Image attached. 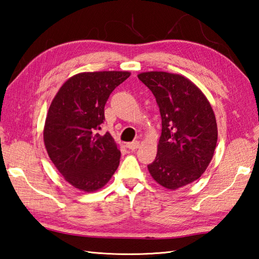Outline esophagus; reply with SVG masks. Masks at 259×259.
Here are the masks:
<instances>
[{
	"mask_svg": "<svg viewBox=\"0 0 259 259\" xmlns=\"http://www.w3.org/2000/svg\"><path fill=\"white\" fill-rule=\"evenodd\" d=\"M139 141H134V142H129V144H126V148H129L130 150H136L139 148Z\"/></svg>",
	"mask_w": 259,
	"mask_h": 259,
	"instance_id": "1",
	"label": "esophagus"
}]
</instances>
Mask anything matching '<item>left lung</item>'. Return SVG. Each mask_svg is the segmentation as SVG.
<instances>
[{
  "instance_id": "obj_1",
  "label": "left lung",
  "mask_w": 259,
  "mask_h": 259,
  "mask_svg": "<svg viewBox=\"0 0 259 259\" xmlns=\"http://www.w3.org/2000/svg\"><path fill=\"white\" fill-rule=\"evenodd\" d=\"M138 78L155 96L162 124L157 157L148 169L159 185L178 189L199 178L211 161L218 137L214 113L183 75L151 71Z\"/></svg>"
}]
</instances>
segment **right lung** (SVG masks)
I'll return each mask as SVG.
<instances>
[{
	"label": "right lung",
	"instance_id": "add662e5",
	"mask_svg": "<svg viewBox=\"0 0 259 259\" xmlns=\"http://www.w3.org/2000/svg\"><path fill=\"white\" fill-rule=\"evenodd\" d=\"M130 76L126 71L73 75L49 108L43 139L48 155L75 188L96 191L117 170L121 152L109 133L100 136L104 106L111 92Z\"/></svg>",
	"mask_w": 259,
	"mask_h": 259
}]
</instances>
